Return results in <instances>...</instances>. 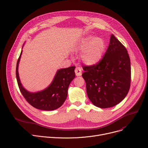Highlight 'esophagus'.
<instances>
[{"instance_id": "obj_1", "label": "esophagus", "mask_w": 148, "mask_h": 148, "mask_svg": "<svg viewBox=\"0 0 148 148\" xmlns=\"http://www.w3.org/2000/svg\"><path fill=\"white\" fill-rule=\"evenodd\" d=\"M74 71H75V73L77 76H80V75H82V69L80 68V67H79V66L76 67Z\"/></svg>"}]
</instances>
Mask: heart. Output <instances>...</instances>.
<instances>
[{
  "label": "heart",
  "instance_id": "1",
  "mask_svg": "<svg viewBox=\"0 0 148 148\" xmlns=\"http://www.w3.org/2000/svg\"><path fill=\"white\" fill-rule=\"evenodd\" d=\"M106 48L104 40L101 38L87 36L78 43L76 50L82 51L80 57L84 63L94 65L100 61Z\"/></svg>",
  "mask_w": 148,
  "mask_h": 148
}]
</instances>
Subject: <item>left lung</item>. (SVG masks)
Masks as SVG:
<instances>
[{
    "label": "left lung",
    "instance_id": "left-lung-1",
    "mask_svg": "<svg viewBox=\"0 0 148 148\" xmlns=\"http://www.w3.org/2000/svg\"><path fill=\"white\" fill-rule=\"evenodd\" d=\"M83 69L87 96L95 106L112 107L127 95L131 81L130 58L125 47L113 34L101 60Z\"/></svg>",
    "mask_w": 148,
    "mask_h": 148
}]
</instances>
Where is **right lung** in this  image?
<instances>
[{"label": "right lung", "instance_id": "right-lung-1", "mask_svg": "<svg viewBox=\"0 0 148 148\" xmlns=\"http://www.w3.org/2000/svg\"><path fill=\"white\" fill-rule=\"evenodd\" d=\"M22 53V51L17 61L16 75L19 90L25 100L35 108L40 110H53L59 108L64 103L68 94L69 86L75 78V66H71L58 70L48 87L41 91L30 92L22 87L18 74V65Z\"/></svg>", "mask_w": 148, "mask_h": 148}]
</instances>
